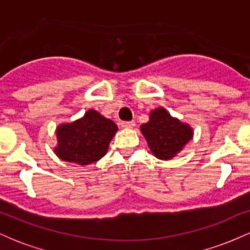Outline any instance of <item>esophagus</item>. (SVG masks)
Returning a JSON list of instances; mask_svg holds the SVG:
<instances>
[{
  "instance_id": "esophagus-1",
  "label": "esophagus",
  "mask_w": 250,
  "mask_h": 250,
  "mask_svg": "<svg viewBox=\"0 0 250 250\" xmlns=\"http://www.w3.org/2000/svg\"><path fill=\"white\" fill-rule=\"evenodd\" d=\"M121 125L123 128H133L135 125L134 121H122Z\"/></svg>"
}]
</instances>
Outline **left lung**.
Wrapping results in <instances>:
<instances>
[{
    "mask_svg": "<svg viewBox=\"0 0 250 250\" xmlns=\"http://www.w3.org/2000/svg\"><path fill=\"white\" fill-rule=\"evenodd\" d=\"M141 131L151 153L161 160L174 157L193 136V130L188 125L171 117L163 108L151 111L150 120L141 125Z\"/></svg>",
    "mask_w": 250,
    "mask_h": 250,
    "instance_id": "8db88e82",
    "label": "left lung"
}]
</instances>
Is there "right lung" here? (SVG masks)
Segmentation results:
<instances>
[{
	"mask_svg": "<svg viewBox=\"0 0 250 250\" xmlns=\"http://www.w3.org/2000/svg\"><path fill=\"white\" fill-rule=\"evenodd\" d=\"M116 131L117 125L111 120L90 109L82 119L56 129L55 153L63 161L91 165L104 156Z\"/></svg>",
	"mask_w": 250,
	"mask_h": 250,
	"instance_id": "right-lung-1",
	"label": "right lung"
}]
</instances>
